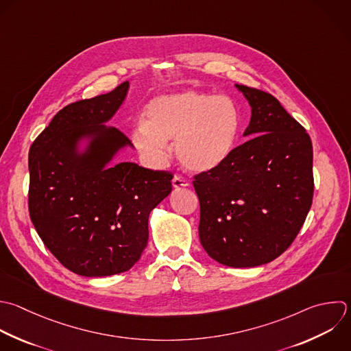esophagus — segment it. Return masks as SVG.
<instances>
[{"mask_svg":"<svg viewBox=\"0 0 351 351\" xmlns=\"http://www.w3.org/2000/svg\"><path fill=\"white\" fill-rule=\"evenodd\" d=\"M173 186H174L176 189H181V188H186V186H189V182H188L186 180L181 178L180 176H176V177L173 178Z\"/></svg>","mask_w":351,"mask_h":351,"instance_id":"esophagus-1","label":"esophagus"}]
</instances>
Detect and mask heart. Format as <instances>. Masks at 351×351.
Here are the masks:
<instances>
[{"label":"heart","mask_w":351,"mask_h":351,"mask_svg":"<svg viewBox=\"0 0 351 351\" xmlns=\"http://www.w3.org/2000/svg\"><path fill=\"white\" fill-rule=\"evenodd\" d=\"M240 130V111L228 96L196 90L152 99L132 140L152 162L160 163L169 151L167 140L181 165L193 173H208L232 155Z\"/></svg>","instance_id":"b5f03b06"}]
</instances>
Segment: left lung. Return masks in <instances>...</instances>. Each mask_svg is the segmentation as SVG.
<instances>
[{
  "label": "left lung",
  "instance_id": "8db88e82",
  "mask_svg": "<svg viewBox=\"0 0 351 351\" xmlns=\"http://www.w3.org/2000/svg\"><path fill=\"white\" fill-rule=\"evenodd\" d=\"M251 107L248 140L218 169L195 176L199 237L206 252L230 267H254L280 256L311 207L313 147L271 95L236 85Z\"/></svg>",
  "mask_w": 351,
  "mask_h": 351
}]
</instances>
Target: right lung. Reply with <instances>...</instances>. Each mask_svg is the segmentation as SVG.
I'll use <instances>...</instances> for the list:
<instances>
[{"mask_svg":"<svg viewBox=\"0 0 351 351\" xmlns=\"http://www.w3.org/2000/svg\"><path fill=\"white\" fill-rule=\"evenodd\" d=\"M129 82L69 104L29 154V211L47 248L69 270L104 277L129 270L148 243L149 213L171 192L173 174L132 162L111 165L133 147L106 123Z\"/></svg>","mask_w":351,"mask_h":351,"instance_id":"1","label":"right lung"}]
</instances>
